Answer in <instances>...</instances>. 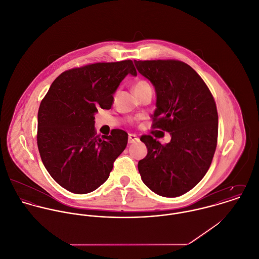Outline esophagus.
<instances>
[{"label":"esophagus","mask_w":259,"mask_h":259,"mask_svg":"<svg viewBox=\"0 0 259 259\" xmlns=\"http://www.w3.org/2000/svg\"><path fill=\"white\" fill-rule=\"evenodd\" d=\"M138 141H139V138L137 136L132 135V134L128 135V144H134V143H136Z\"/></svg>","instance_id":"1"}]
</instances>
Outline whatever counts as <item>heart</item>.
Wrapping results in <instances>:
<instances>
[{"label":"heart","instance_id":"b5f03b06","mask_svg":"<svg viewBox=\"0 0 259 259\" xmlns=\"http://www.w3.org/2000/svg\"><path fill=\"white\" fill-rule=\"evenodd\" d=\"M150 87V84H149V82L148 81H146L145 79H139V80H137L136 82H135V84H134V92H135V94L136 93H139V92H141V91H143L144 89H147V88H149Z\"/></svg>","mask_w":259,"mask_h":259}]
</instances>
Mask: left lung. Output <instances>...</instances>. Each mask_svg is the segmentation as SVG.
I'll list each match as a JSON object with an SVG mask.
<instances>
[{"mask_svg":"<svg viewBox=\"0 0 259 259\" xmlns=\"http://www.w3.org/2000/svg\"><path fill=\"white\" fill-rule=\"evenodd\" d=\"M135 64L156 89L152 127L172 137L165 145L151 135L141 137L148 155L139 162V172L156 194L181 196L203 179L212 163L218 139L214 97L201 76L185 62L135 60Z\"/></svg>","mask_w":259,"mask_h":259,"instance_id":"left-lung-1","label":"left lung"}]
</instances>
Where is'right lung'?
Listing matches in <instances>:
<instances>
[{
    "label": "right lung",
    "instance_id": "obj_1",
    "mask_svg": "<svg viewBox=\"0 0 259 259\" xmlns=\"http://www.w3.org/2000/svg\"><path fill=\"white\" fill-rule=\"evenodd\" d=\"M134 62H97L61 73L51 84L38 110L37 145L50 176L75 194L96 190L109 177L116 158L127 144L119 128L96 136L94 113L109 109L113 93Z\"/></svg>",
    "mask_w": 259,
    "mask_h": 259
}]
</instances>
